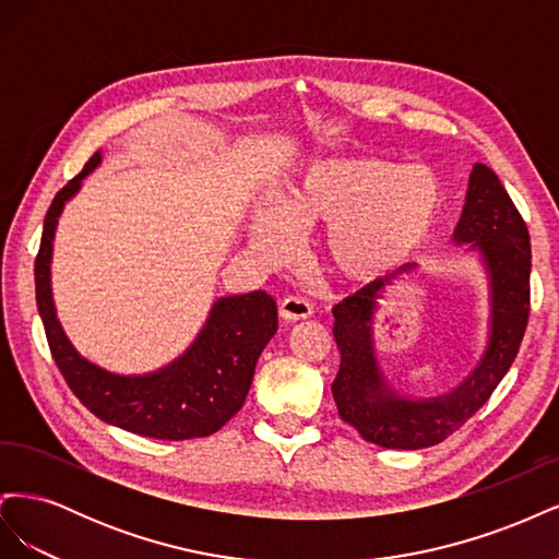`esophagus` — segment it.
I'll use <instances>...</instances> for the list:
<instances>
[{"mask_svg": "<svg viewBox=\"0 0 559 559\" xmlns=\"http://www.w3.org/2000/svg\"><path fill=\"white\" fill-rule=\"evenodd\" d=\"M310 314H312V306L306 298L289 296L280 302V317L284 321H300V319H308Z\"/></svg>", "mask_w": 559, "mask_h": 559, "instance_id": "34e87169", "label": "esophagus"}]
</instances>
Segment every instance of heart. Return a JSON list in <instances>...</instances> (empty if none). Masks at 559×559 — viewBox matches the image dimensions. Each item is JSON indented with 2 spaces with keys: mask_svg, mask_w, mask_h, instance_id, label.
<instances>
[{
  "mask_svg": "<svg viewBox=\"0 0 559 559\" xmlns=\"http://www.w3.org/2000/svg\"><path fill=\"white\" fill-rule=\"evenodd\" d=\"M445 210V186L427 165L376 156L314 163L251 228V249L282 263L294 233L326 226L321 251L347 282H376L427 245Z\"/></svg>",
  "mask_w": 559,
  "mask_h": 559,
  "instance_id": "heart-1",
  "label": "heart"
}]
</instances>
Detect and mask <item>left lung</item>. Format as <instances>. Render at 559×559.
<instances>
[{"label": "left lung", "mask_w": 559, "mask_h": 559, "mask_svg": "<svg viewBox=\"0 0 559 559\" xmlns=\"http://www.w3.org/2000/svg\"><path fill=\"white\" fill-rule=\"evenodd\" d=\"M454 242L480 253L489 277V337L471 376L450 394L405 399L382 378L373 345L378 300L399 277L417 267L405 263L394 273L366 284L333 308V337L341 352V370L331 384L337 415L361 433L364 441L389 450L438 445L476 415L509 373L530 319L532 247L511 195L487 165L476 163L468 177L466 202Z\"/></svg>", "instance_id": "left-lung-1"}]
</instances>
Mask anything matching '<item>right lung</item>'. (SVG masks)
I'll return each mask as SVG.
<instances>
[{
  "label": "right lung",
  "instance_id": "right-lung-1",
  "mask_svg": "<svg viewBox=\"0 0 559 559\" xmlns=\"http://www.w3.org/2000/svg\"><path fill=\"white\" fill-rule=\"evenodd\" d=\"M103 160L97 154L50 202L35 261L37 308L50 354L76 399L107 425L160 441H186L222 429L242 408L253 368L277 333V306L265 292L218 298L193 345L144 376H116L83 359L64 335L50 294V257L58 216Z\"/></svg>",
  "mask_w": 559,
  "mask_h": 559
}]
</instances>
